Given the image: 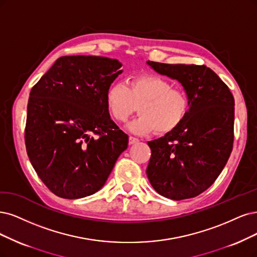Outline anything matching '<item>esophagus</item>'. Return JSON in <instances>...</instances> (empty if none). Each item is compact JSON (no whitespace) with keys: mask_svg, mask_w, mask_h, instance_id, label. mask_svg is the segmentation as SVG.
<instances>
[{"mask_svg":"<svg viewBox=\"0 0 257 257\" xmlns=\"http://www.w3.org/2000/svg\"><path fill=\"white\" fill-rule=\"evenodd\" d=\"M139 142V139L135 138V137H129V144L132 145V144H136Z\"/></svg>","mask_w":257,"mask_h":257,"instance_id":"obj_1","label":"esophagus"}]
</instances>
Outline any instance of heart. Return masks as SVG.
Wrapping results in <instances>:
<instances>
[{"label": "heart", "mask_w": 257, "mask_h": 257, "mask_svg": "<svg viewBox=\"0 0 257 257\" xmlns=\"http://www.w3.org/2000/svg\"><path fill=\"white\" fill-rule=\"evenodd\" d=\"M106 104L113 119L126 121L139 106L140 115L128 123L136 135L156 130L159 135L172 132L181 125L191 106L187 92L174 88L168 80L145 74L123 82L112 83L106 93Z\"/></svg>", "instance_id": "heart-1"}]
</instances>
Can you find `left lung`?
I'll return each mask as SVG.
<instances>
[{
    "label": "left lung",
    "mask_w": 257,
    "mask_h": 257,
    "mask_svg": "<svg viewBox=\"0 0 257 257\" xmlns=\"http://www.w3.org/2000/svg\"><path fill=\"white\" fill-rule=\"evenodd\" d=\"M156 72L177 79L191 106L185 119L164 137L148 142L146 169L156 192L173 200L194 198L210 187L225 166L234 142V97L206 65L147 61Z\"/></svg>",
    "instance_id": "8db88e82"
}]
</instances>
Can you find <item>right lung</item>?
<instances>
[{
  "instance_id": "1",
  "label": "right lung",
  "mask_w": 257,
  "mask_h": 257,
  "mask_svg": "<svg viewBox=\"0 0 257 257\" xmlns=\"http://www.w3.org/2000/svg\"><path fill=\"white\" fill-rule=\"evenodd\" d=\"M120 66L107 57L63 56L33 87L26 151L56 196L78 199L99 191L128 146V136L110 118L106 104Z\"/></svg>"
}]
</instances>
